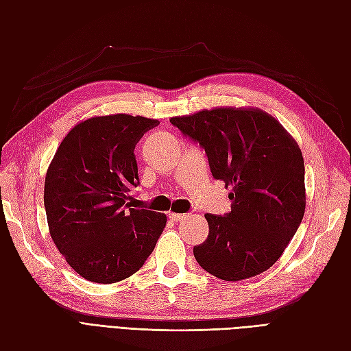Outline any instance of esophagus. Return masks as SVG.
Returning <instances> with one entry per match:
<instances>
[{
    "label": "esophagus",
    "instance_id": "obj_1",
    "mask_svg": "<svg viewBox=\"0 0 351 351\" xmlns=\"http://www.w3.org/2000/svg\"><path fill=\"white\" fill-rule=\"evenodd\" d=\"M189 215H184V214H176V212H171L169 214V218H171L173 221H182V219H186Z\"/></svg>",
    "mask_w": 351,
    "mask_h": 351
}]
</instances>
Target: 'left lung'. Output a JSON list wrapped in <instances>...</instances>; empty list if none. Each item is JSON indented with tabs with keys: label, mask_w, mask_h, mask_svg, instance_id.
<instances>
[{
	"label": "left lung",
	"mask_w": 351,
	"mask_h": 351,
	"mask_svg": "<svg viewBox=\"0 0 351 351\" xmlns=\"http://www.w3.org/2000/svg\"><path fill=\"white\" fill-rule=\"evenodd\" d=\"M204 147L210 173L231 187V212L206 214L208 239L197 263L224 281L256 277L277 262L304 215V161L299 145L258 108H214L173 117Z\"/></svg>",
	"instance_id": "left-lung-1"
}]
</instances>
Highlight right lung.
<instances>
[{
  "mask_svg": "<svg viewBox=\"0 0 351 351\" xmlns=\"http://www.w3.org/2000/svg\"><path fill=\"white\" fill-rule=\"evenodd\" d=\"M159 124L141 115L92 117L60 143L45 177L49 234L80 277L112 284L139 271L165 228V214L132 208L139 184L136 143Z\"/></svg>",
  "mask_w": 351,
  "mask_h": 351,
  "instance_id": "add662e5",
  "label": "right lung"
}]
</instances>
